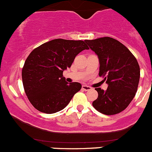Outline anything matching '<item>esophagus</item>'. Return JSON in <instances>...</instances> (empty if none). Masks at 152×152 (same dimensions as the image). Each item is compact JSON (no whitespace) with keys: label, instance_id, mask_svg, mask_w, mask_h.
Segmentation results:
<instances>
[{"label":"esophagus","instance_id":"34e87169","mask_svg":"<svg viewBox=\"0 0 152 152\" xmlns=\"http://www.w3.org/2000/svg\"><path fill=\"white\" fill-rule=\"evenodd\" d=\"M82 89H83L84 91H89L91 89V88L90 86H86V85H83Z\"/></svg>","mask_w":152,"mask_h":152}]
</instances>
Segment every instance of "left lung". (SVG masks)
<instances>
[{"label": "left lung", "instance_id": "obj_1", "mask_svg": "<svg viewBox=\"0 0 152 152\" xmlns=\"http://www.w3.org/2000/svg\"><path fill=\"white\" fill-rule=\"evenodd\" d=\"M85 42L98 56L99 76H105L106 91L100 88L94 107L101 113L114 115L127 107L137 92L140 66L132 53L123 44L110 37H102Z\"/></svg>", "mask_w": 152, "mask_h": 152}]
</instances>
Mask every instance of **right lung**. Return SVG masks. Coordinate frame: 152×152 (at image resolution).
<instances>
[{"label":"right lung","instance_id":"1","mask_svg":"<svg viewBox=\"0 0 152 152\" xmlns=\"http://www.w3.org/2000/svg\"><path fill=\"white\" fill-rule=\"evenodd\" d=\"M88 49L82 40L56 39L30 53L22 78L25 92L36 109L51 114L66 107L82 86L80 83H67L63 72L71 67L77 55Z\"/></svg>","mask_w":152,"mask_h":152}]
</instances>
